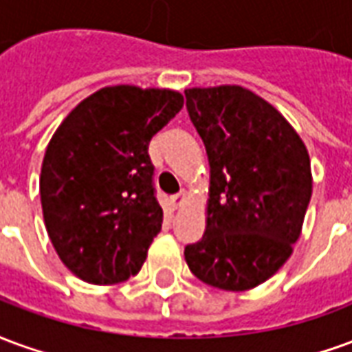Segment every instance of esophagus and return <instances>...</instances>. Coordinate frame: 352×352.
<instances>
[{"instance_id": "1", "label": "esophagus", "mask_w": 352, "mask_h": 352, "mask_svg": "<svg viewBox=\"0 0 352 352\" xmlns=\"http://www.w3.org/2000/svg\"><path fill=\"white\" fill-rule=\"evenodd\" d=\"M186 196H188V194H186L184 190H181L179 194H175V196H171V198H169V201H171V207H173V209H179V207L183 206L184 201H186Z\"/></svg>"}]
</instances>
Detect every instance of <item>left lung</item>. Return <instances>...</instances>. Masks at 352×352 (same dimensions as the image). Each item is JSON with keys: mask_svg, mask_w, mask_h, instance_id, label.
Returning <instances> with one entry per match:
<instances>
[{"mask_svg": "<svg viewBox=\"0 0 352 352\" xmlns=\"http://www.w3.org/2000/svg\"><path fill=\"white\" fill-rule=\"evenodd\" d=\"M209 158L206 234L186 245L190 272L221 290H251L279 272L313 192L309 153L270 101L249 88H186Z\"/></svg>", "mask_w": 352, "mask_h": 352, "instance_id": "left-lung-1", "label": "left lung"}]
</instances>
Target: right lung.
Wrapping results in <instances>:
<instances>
[{
  "label": "right lung",
  "mask_w": 352,
  "mask_h": 352,
  "mask_svg": "<svg viewBox=\"0 0 352 352\" xmlns=\"http://www.w3.org/2000/svg\"><path fill=\"white\" fill-rule=\"evenodd\" d=\"M183 103L169 88L105 87L54 131L39 177L43 219L79 279L115 285L141 270L164 219L148 143Z\"/></svg>",
  "instance_id": "add662e5"
}]
</instances>
